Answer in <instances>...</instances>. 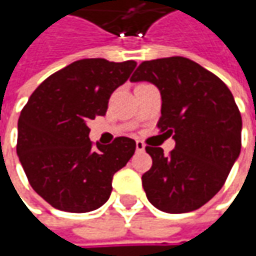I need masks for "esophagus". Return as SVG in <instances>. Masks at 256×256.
<instances>
[{"mask_svg":"<svg viewBox=\"0 0 256 256\" xmlns=\"http://www.w3.org/2000/svg\"><path fill=\"white\" fill-rule=\"evenodd\" d=\"M135 146H136V151H138V152H144V151H145V144H144L142 141H136V142H135Z\"/></svg>","mask_w":256,"mask_h":256,"instance_id":"34e87169","label":"esophagus"}]
</instances>
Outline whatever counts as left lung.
<instances>
[{"mask_svg":"<svg viewBox=\"0 0 256 256\" xmlns=\"http://www.w3.org/2000/svg\"><path fill=\"white\" fill-rule=\"evenodd\" d=\"M131 81L158 86L162 108L156 126L175 140L168 155L145 146L152 158L142 175L148 201L168 214L201 208L224 186L241 152L242 118L230 88L185 56L144 61Z\"/></svg>","mask_w":256,"mask_h":256,"instance_id":"obj_1","label":"left lung"}]
</instances>
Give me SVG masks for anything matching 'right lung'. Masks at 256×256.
Returning <instances> with one entry per match:
<instances>
[{
	"instance_id": "add662e5",
	"label": "right lung",
	"mask_w": 256,
	"mask_h": 256,
	"mask_svg": "<svg viewBox=\"0 0 256 256\" xmlns=\"http://www.w3.org/2000/svg\"><path fill=\"white\" fill-rule=\"evenodd\" d=\"M136 62L85 58L38 85L18 120L16 154L30 185L51 206L90 212L108 201L112 176L131 160L135 141L90 140V121L105 115L111 94Z\"/></svg>"
}]
</instances>
